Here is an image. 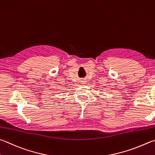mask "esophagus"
Listing matches in <instances>:
<instances>
[{"mask_svg": "<svg viewBox=\"0 0 155 155\" xmlns=\"http://www.w3.org/2000/svg\"><path fill=\"white\" fill-rule=\"evenodd\" d=\"M80 82H81V83L84 84V85H85V84H87V81H86V79H81V80L80 81Z\"/></svg>", "mask_w": 155, "mask_h": 155, "instance_id": "esophagus-1", "label": "esophagus"}]
</instances>
